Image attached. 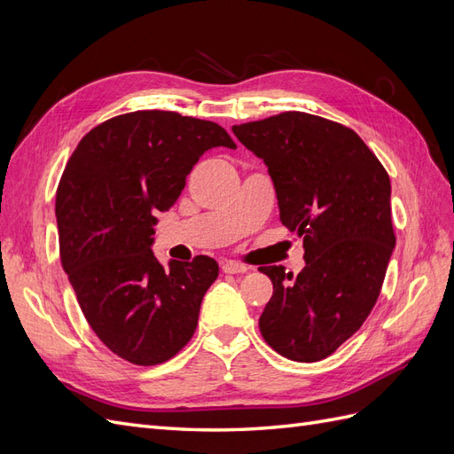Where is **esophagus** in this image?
Here are the masks:
<instances>
[{"mask_svg":"<svg viewBox=\"0 0 454 454\" xmlns=\"http://www.w3.org/2000/svg\"><path fill=\"white\" fill-rule=\"evenodd\" d=\"M222 270H223L225 274H240V272L248 270V267L239 263V261H225V263L222 265Z\"/></svg>","mask_w":454,"mask_h":454,"instance_id":"1","label":"esophagus"}]
</instances>
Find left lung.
Listing matches in <instances>:
<instances>
[{
	"label": "left lung",
	"instance_id": "8db88e82",
	"mask_svg": "<svg viewBox=\"0 0 454 454\" xmlns=\"http://www.w3.org/2000/svg\"><path fill=\"white\" fill-rule=\"evenodd\" d=\"M232 132L267 164L280 222L303 237L307 261L297 277L259 269L272 280L261 335L287 360H324L377 303L395 246L390 177L358 134L318 115L284 112Z\"/></svg>",
	"mask_w": 454,
	"mask_h": 454
}]
</instances>
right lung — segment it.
Masks as SVG:
<instances>
[{
  "label": "right lung",
  "mask_w": 454,
  "mask_h": 454,
  "mask_svg": "<svg viewBox=\"0 0 454 454\" xmlns=\"http://www.w3.org/2000/svg\"><path fill=\"white\" fill-rule=\"evenodd\" d=\"M212 147L237 144L212 121L149 109L94 127L66 164L54 208L62 267L92 332L130 364L180 352L217 278L212 257L162 265L151 250L155 214L170 210Z\"/></svg>",
  "instance_id": "obj_1"
}]
</instances>
